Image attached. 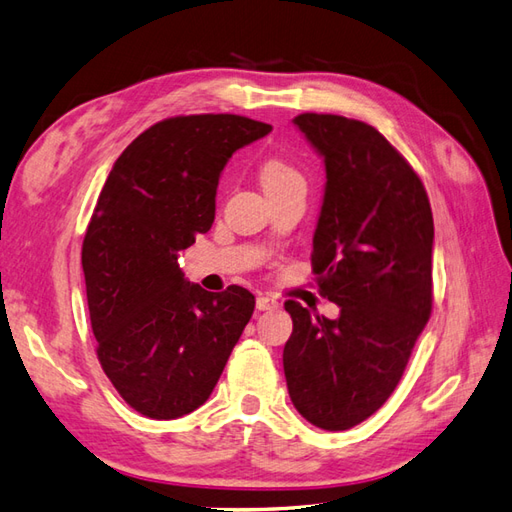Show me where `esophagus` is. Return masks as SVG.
<instances>
[{
    "label": "esophagus",
    "mask_w": 512,
    "mask_h": 512,
    "mask_svg": "<svg viewBox=\"0 0 512 512\" xmlns=\"http://www.w3.org/2000/svg\"><path fill=\"white\" fill-rule=\"evenodd\" d=\"M277 307H279V301L275 299V296H270V294H259V296H257V310H259V312L277 310Z\"/></svg>",
    "instance_id": "esophagus-1"
}]
</instances>
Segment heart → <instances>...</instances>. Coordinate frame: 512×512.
Segmentation results:
<instances>
[{"label":"heart","instance_id":"b5f03b06","mask_svg":"<svg viewBox=\"0 0 512 512\" xmlns=\"http://www.w3.org/2000/svg\"><path fill=\"white\" fill-rule=\"evenodd\" d=\"M259 176H261V185H264V189L285 187V185H303L301 172L292 168V165L283 159H266L264 163H261Z\"/></svg>","mask_w":512,"mask_h":512}]
</instances>
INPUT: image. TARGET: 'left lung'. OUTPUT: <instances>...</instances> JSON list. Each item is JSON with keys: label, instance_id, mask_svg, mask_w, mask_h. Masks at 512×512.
<instances>
[{"label": "left lung", "instance_id": "8db88e82", "mask_svg": "<svg viewBox=\"0 0 512 512\" xmlns=\"http://www.w3.org/2000/svg\"><path fill=\"white\" fill-rule=\"evenodd\" d=\"M325 159L312 270L336 320L285 301L283 371L294 408L342 432L384 406L432 314L434 218L419 174L360 120L294 117Z\"/></svg>", "mask_w": 512, "mask_h": 512}]
</instances>
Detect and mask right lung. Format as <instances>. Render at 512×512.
Wrapping results in <instances>:
<instances>
[{
  "instance_id": "add662e5",
  "label": "right lung",
  "mask_w": 512,
  "mask_h": 512,
  "mask_svg": "<svg viewBox=\"0 0 512 512\" xmlns=\"http://www.w3.org/2000/svg\"><path fill=\"white\" fill-rule=\"evenodd\" d=\"M270 130L231 113L168 117L120 154L102 187L82 242L95 351L144 417L168 421L200 408L253 316L246 288L202 290L176 259L211 229L233 152Z\"/></svg>"
}]
</instances>
